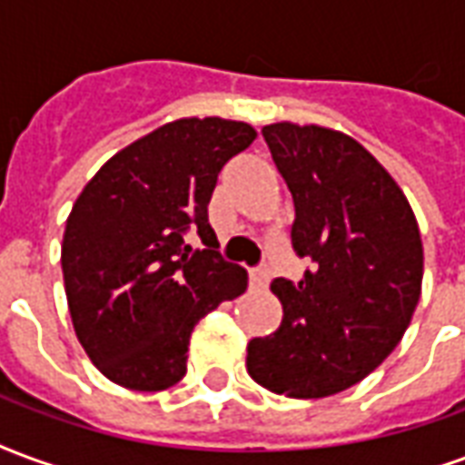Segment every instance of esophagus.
Here are the masks:
<instances>
[{"mask_svg": "<svg viewBox=\"0 0 465 465\" xmlns=\"http://www.w3.org/2000/svg\"><path fill=\"white\" fill-rule=\"evenodd\" d=\"M267 282H270V270H267V267H255V270H250V284H252L255 290H265Z\"/></svg>", "mask_w": 465, "mask_h": 465, "instance_id": "obj_1", "label": "esophagus"}]
</instances>
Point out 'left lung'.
Returning a JSON list of instances; mask_svg holds the SVG:
<instances>
[{"mask_svg":"<svg viewBox=\"0 0 465 465\" xmlns=\"http://www.w3.org/2000/svg\"><path fill=\"white\" fill-rule=\"evenodd\" d=\"M294 200L292 247L312 260L272 282L282 324L247 344L257 384L292 399L340 394L401 341L421 297L423 247L409 200L347 134L290 121L262 128Z\"/></svg>","mask_w":465,"mask_h":465,"instance_id":"left-lung-1","label":"left lung"}]
</instances>
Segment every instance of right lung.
Wrapping results in <instances>:
<instances>
[{
    "label": "right lung",
    "instance_id": "obj_1",
    "mask_svg": "<svg viewBox=\"0 0 465 465\" xmlns=\"http://www.w3.org/2000/svg\"><path fill=\"white\" fill-rule=\"evenodd\" d=\"M255 138L242 121H173L118 151L76 198L64 287L81 347L106 379L134 391L178 384L193 327L245 292V270L213 250L208 203L223 165ZM188 229L203 251L184 245Z\"/></svg>",
    "mask_w": 465,
    "mask_h": 465
}]
</instances>
